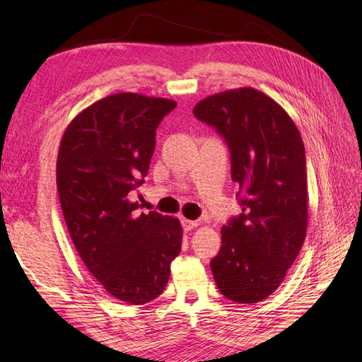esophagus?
I'll list each match as a JSON object with an SVG mask.
<instances>
[{
    "label": "esophagus",
    "mask_w": 362,
    "mask_h": 362,
    "mask_svg": "<svg viewBox=\"0 0 362 362\" xmlns=\"http://www.w3.org/2000/svg\"><path fill=\"white\" fill-rule=\"evenodd\" d=\"M182 226H183V230H187V232H189V230H193L194 227H197L199 222L197 221H191V219H185L182 218Z\"/></svg>",
    "instance_id": "obj_1"
}]
</instances>
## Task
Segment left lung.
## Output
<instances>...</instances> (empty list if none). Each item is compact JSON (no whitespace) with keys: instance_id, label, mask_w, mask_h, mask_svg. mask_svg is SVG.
Returning <instances> with one entry per match:
<instances>
[{"instance_id":"8db88e82","label":"left lung","mask_w":362,"mask_h":362,"mask_svg":"<svg viewBox=\"0 0 362 362\" xmlns=\"http://www.w3.org/2000/svg\"><path fill=\"white\" fill-rule=\"evenodd\" d=\"M193 113L226 140L243 209L222 226L210 261L214 281L233 302H261L280 286L306 236L303 140L283 107L250 87L205 98Z\"/></svg>"}]
</instances>
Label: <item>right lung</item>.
I'll list each match as a JSON object with an SVG mask.
<instances>
[{
  "mask_svg": "<svg viewBox=\"0 0 362 362\" xmlns=\"http://www.w3.org/2000/svg\"><path fill=\"white\" fill-rule=\"evenodd\" d=\"M177 103L117 93L91 104L70 124L57 153V191L76 250L115 298L144 305L163 292L182 249L177 218L138 214L156 130Z\"/></svg>",
  "mask_w": 362,
  "mask_h": 362,
  "instance_id": "obj_1",
  "label": "right lung"
}]
</instances>
